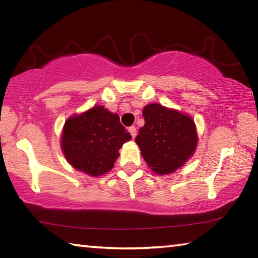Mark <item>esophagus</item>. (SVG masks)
<instances>
[{
  "label": "esophagus",
  "mask_w": 258,
  "mask_h": 258,
  "mask_svg": "<svg viewBox=\"0 0 258 258\" xmlns=\"http://www.w3.org/2000/svg\"><path fill=\"white\" fill-rule=\"evenodd\" d=\"M128 132L132 135L133 139L137 137V127H135V126H131V127H128Z\"/></svg>",
  "instance_id": "34e87169"
}]
</instances>
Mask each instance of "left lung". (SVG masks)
Masks as SVG:
<instances>
[{
	"mask_svg": "<svg viewBox=\"0 0 258 258\" xmlns=\"http://www.w3.org/2000/svg\"><path fill=\"white\" fill-rule=\"evenodd\" d=\"M145 126L135 142L143 159L157 174L175 172L194 155L198 137L195 121L180 111L151 103L143 108Z\"/></svg>",
	"mask_w": 258,
	"mask_h": 258,
	"instance_id": "8db88e82",
	"label": "left lung"
}]
</instances>
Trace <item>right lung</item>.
<instances>
[{"mask_svg":"<svg viewBox=\"0 0 258 258\" xmlns=\"http://www.w3.org/2000/svg\"><path fill=\"white\" fill-rule=\"evenodd\" d=\"M131 139L117 113L97 106L66 120L61 148L74 168L99 176L113 167L118 150Z\"/></svg>","mask_w":258,"mask_h":258,"instance_id":"add662e5","label":"right lung"}]
</instances>
